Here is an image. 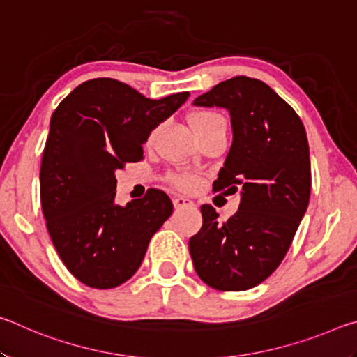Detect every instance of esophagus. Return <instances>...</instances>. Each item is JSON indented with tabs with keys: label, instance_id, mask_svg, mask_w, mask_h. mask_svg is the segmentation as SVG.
I'll return each instance as SVG.
<instances>
[{
	"label": "esophagus",
	"instance_id": "34e87169",
	"mask_svg": "<svg viewBox=\"0 0 357 357\" xmlns=\"http://www.w3.org/2000/svg\"><path fill=\"white\" fill-rule=\"evenodd\" d=\"M173 204H174V208L179 209V208H185V206H193V202L187 197H174Z\"/></svg>",
	"mask_w": 357,
	"mask_h": 357
}]
</instances>
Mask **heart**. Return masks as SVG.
Masks as SVG:
<instances>
[{"instance_id":"b5f03b06","label":"heart","mask_w":357,"mask_h":357,"mask_svg":"<svg viewBox=\"0 0 357 357\" xmlns=\"http://www.w3.org/2000/svg\"><path fill=\"white\" fill-rule=\"evenodd\" d=\"M190 124H192L193 130H195V134L198 135V138L204 134H208V132H211L215 128H227L225 119H223L222 114L217 112H213V110H200V112L193 113L190 118ZM157 132H159V128H155L149 132V135L146 138L148 146L154 143ZM170 181L173 183V185H176L178 189H183V190H192L198 185V176H195V174H190V173L172 174Z\"/></svg>"}]
</instances>
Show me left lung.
<instances>
[{"mask_svg":"<svg viewBox=\"0 0 357 357\" xmlns=\"http://www.w3.org/2000/svg\"><path fill=\"white\" fill-rule=\"evenodd\" d=\"M193 104L229 112L233 143L213 189L239 192L241 203L227 222L203 204V225L189 252L206 285L244 291L279 268L309 206V142L298 113L257 78H229Z\"/></svg>","mask_w":357,"mask_h":357,"instance_id":"8db88e82","label":"left lung"}]
</instances>
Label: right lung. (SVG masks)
<instances>
[{
	"label": "right lung",
	"instance_id": "right-lung-1",
	"mask_svg": "<svg viewBox=\"0 0 357 357\" xmlns=\"http://www.w3.org/2000/svg\"><path fill=\"white\" fill-rule=\"evenodd\" d=\"M189 93L159 100L113 78L88 80L50 119L40 162V204L59 258L86 287L108 289L137 273L154 233L173 213L165 192L114 204V172L143 159L149 132Z\"/></svg>",
	"mask_w": 357,
	"mask_h": 357
}]
</instances>
